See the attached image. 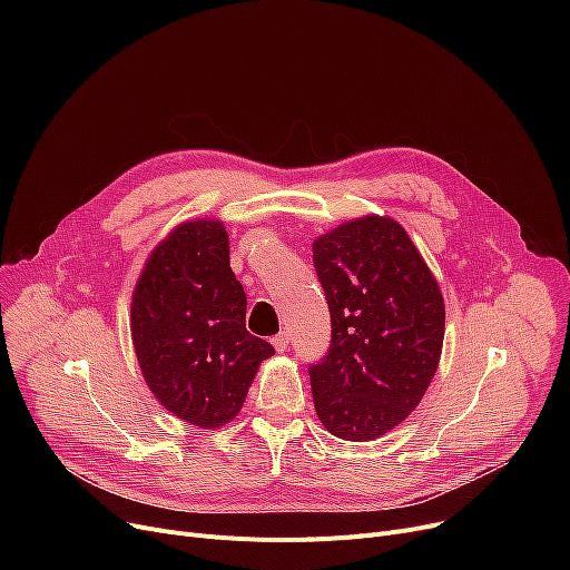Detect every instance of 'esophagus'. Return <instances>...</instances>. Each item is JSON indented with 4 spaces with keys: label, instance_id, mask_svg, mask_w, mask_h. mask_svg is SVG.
<instances>
[{
    "label": "esophagus",
    "instance_id": "obj_1",
    "mask_svg": "<svg viewBox=\"0 0 570 570\" xmlns=\"http://www.w3.org/2000/svg\"><path fill=\"white\" fill-rule=\"evenodd\" d=\"M288 333H279V335H275L273 340H269V342H273V346L279 351V353H284L286 348H288Z\"/></svg>",
    "mask_w": 570,
    "mask_h": 570
}]
</instances>
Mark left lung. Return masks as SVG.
<instances>
[{
    "mask_svg": "<svg viewBox=\"0 0 570 570\" xmlns=\"http://www.w3.org/2000/svg\"><path fill=\"white\" fill-rule=\"evenodd\" d=\"M312 249L333 323L331 348L309 365L316 415L340 439L372 441L428 391L443 346V295L391 217L346 222Z\"/></svg>",
    "mask_w": 570,
    "mask_h": 570,
    "instance_id": "1",
    "label": "left lung"
}]
</instances>
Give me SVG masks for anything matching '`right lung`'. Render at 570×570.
<instances>
[{"label": "right lung", "instance_id": "obj_1", "mask_svg": "<svg viewBox=\"0 0 570 570\" xmlns=\"http://www.w3.org/2000/svg\"><path fill=\"white\" fill-rule=\"evenodd\" d=\"M245 314L222 222L179 224L149 254L131 301L134 348L149 391L185 423H230L258 365L275 353L247 333Z\"/></svg>", "mask_w": 570, "mask_h": 570}]
</instances>
